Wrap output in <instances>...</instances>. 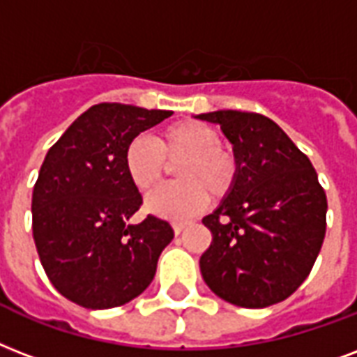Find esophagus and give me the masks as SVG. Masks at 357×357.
Here are the masks:
<instances>
[{
  "label": "esophagus",
  "mask_w": 357,
  "mask_h": 357,
  "mask_svg": "<svg viewBox=\"0 0 357 357\" xmlns=\"http://www.w3.org/2000/svg\"><path fill=\"white\" fill-rule=\"evenodd\" d=\"M185 227H187V222H174V225H172L174 234H176V236H179V234L185 230Z\"/></svg>",
  "instance_id": "34e87169"
}]
</instances>
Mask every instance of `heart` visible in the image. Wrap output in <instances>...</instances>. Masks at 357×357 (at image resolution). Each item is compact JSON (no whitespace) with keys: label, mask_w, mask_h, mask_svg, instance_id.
<instances>
[{"label":"heart","mask_w":357,"mask_h":357,"mask_svg":"<svg viewBox=\"0 0 357 357\" xmlns=\"http://www.w3.org/2000/svg\"><path fill=\"white\" fill-rule=\"evenodd\" d=\"M219 144L215 129L198 121L168 125L157 132L155 142L146 136L132 138L125 149V168L136 189H153L165 178L167 162H180L176 176L181 183L153 190L146 198V208L165 219H187L206 208L209 195H228L238 167Z\"/></svg>","instance_id":"b5f03b06"}]
</instances>
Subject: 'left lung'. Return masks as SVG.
I'll list each match as a JSON object with an SVG mask.
<instances>
[{
    "mask_svg": "<svg viewBox=\"0 0 357 357\" xmlns=\"http://www.w3.org/2000/svg\"><path fill=\"white\" fill-rule=\"evenodd\" d=\"M232 144L236 183L202 219L211 245L200 257L206 284L238 307L264 309L292 296L311 273L326 236V192L287 132L266 116L198 114Z\"/></svg>",
    "mask_w": 357,
    "mask_h": 357,
    "instance_id": "1",
    "label": "left lung"
}]
</instances>
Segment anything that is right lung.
Here are the masks:
<instances>
[{
    "instance_id": "right-lung-1",
    "label": "right lung",
    "mask_w": 357,
    "mask_h": 357,
    "mask_svg": "<svg viewBox=\"0 0 357 357\" xmlns=\"http://www.w3.org/2000/svg\"><path fill=\"white\" fill-rule=\"evenodd\" d=\"M170 116L100 102L46 153L31 200L35 247L54 288L76 305H125L153 281L174 230L153 215L130 222L142 197L125 168V149Z\"/></svg>"
}]
</instances>
